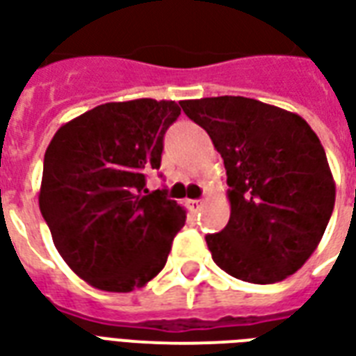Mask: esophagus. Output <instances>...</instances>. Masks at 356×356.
Here are the masks:
<instances>
[{
    "instance_id": "esophagus-1",
    "label": "esophagus",
    "mask_w": 356,
    "mask_h": 356,
    "mask_svg": "<svg viewBox=\"0 0 356 356\" xmlns=\"http://www.w3.org/2000/svg\"><path fill=\"white\" fill-rule=\"evenodd\" d=\"M204 204H205L204 200H191V202H188V207H191L194 213H198L200 209L204 207Z\"/></svg>"
}]
</instances>
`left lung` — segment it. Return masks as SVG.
<instances>
[{"instance_id":"left-lung-1","label":"left lung","mask_w":356,"mask_h":356,"mask_svg":"<svg viewBox=\"0 0 356 356\" xmlns=\"http://www.w3.org/2000/svg\"><path fill=\"white\" fill-rule=\"evenodd\" d=\"M225 160L230 220L207 234L215 264L270 285L305 264L323 238L336 185L317 134L296 113L243 96L181 102Z\"/></svg>"}]
</instances>
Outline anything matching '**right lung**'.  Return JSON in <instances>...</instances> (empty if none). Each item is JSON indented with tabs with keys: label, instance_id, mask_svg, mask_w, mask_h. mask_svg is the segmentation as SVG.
I'll return each instance as SVG.
<instances>
[{
	"label": "right lung",
	"instance_id": "1",
	"mask_svg": "<svg viewBox=\"0 0 356 356\" xmlns=\"http://www.w3.org/2000/svg\"><path fill=\"white\" fill-rule=\"evenodd\" d=\"M179 115L168 99L111 102L65 122L47 147L39 209L65 264L99 291L147 285L185 225V207L145 188Z\"/></svg>",
	"mask_w": 356,
	"mask_h": 356
}]
</instances>
